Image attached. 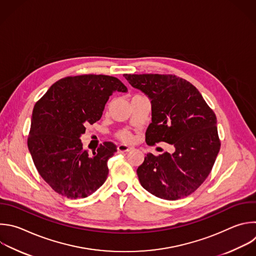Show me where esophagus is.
I'll list each match as a JSON object with an SVG mask.
<instances>
[{
    "mask_svg": "<svg viewBox=\"0 0 256 256\" xmlns=\"http://www.w3.org/2000/svg\"><path fill=\"white\" fill-rule=\"evenodd\" d=\"M132 148H130V146H126V144H120L118 146V152H130Z\"/></svg>",
    "mask_w": 256,
    "mask_h": 256,
    "instance_id": "34e87169",
    "label": "esophagus"
}]
</instances>
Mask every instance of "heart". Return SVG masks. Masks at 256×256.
<instances>
[{"label": "heart", "instance_id": "b5f03b06", "mask_svg": "<svg viewBox=\"0 0 256 256\" xmlns=\"http://www.w3.org/2000/svg\"><path fill=\"white\" fill-rule=\"evenodd\" d=\"M118 138L124 142H130L132 140V134L128 130H120L118 134Z\"/></svg>", "mask_w": 256, "mask_h": 256}]
</instances>
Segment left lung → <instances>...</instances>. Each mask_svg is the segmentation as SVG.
I'll return each mask as SVG.
<instances>
[{
  "mask_svg": "<svg viewBox=\"0 0 256 256\" xmlns=\"http://www.w3.org/2000/svg\"><path fill=\"white\" fill-rule=\"evenodd\" d=\"M152 104L146 132L148 146L164 142L173 154H148L138 168L140 185L160 199L174 201L195 192L210 174L220 150L217 120L193 84L175 75L124 74Z\"/></svg>",
  "mask_w": 256,
  "mask_h": 256,
  "instance_id": "obj_1",
  "label": "left lung"
}]
</instances>
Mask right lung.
I'll list each match as a JSON object with an SVG mask.
<instances>
[{"label":"right lung","instance_id":"right-lung-1","mask_svg":"<svg viewBox=\"0 0 256 256\" xmlns=\"http://www.w3.org/2000/svg\"><path fill=\"white\" fill-rule=\"evenodd\" d=\"M126 92L116 77L79 75L55 82L35 104L28 148L40 176L56 193L86 198L106 182L116 144L106 142L90 156L79 136L88 124L100 120L112 94Z\"/></svg>","mask_w":256,"mask_h":256}]
</instances>
